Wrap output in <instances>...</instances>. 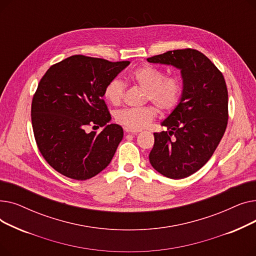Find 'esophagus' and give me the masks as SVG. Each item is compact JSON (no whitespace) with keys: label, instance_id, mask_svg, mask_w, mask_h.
Listing matches in <instances>:
<instances>
[{"label":"esophagus","instance_id":"34e87169","mask_svg":"<svg viewBox=\"0 0 256 256\" xmlns=\"http://www.w3.org/2000/svg\"><path fill=\"white\" fill-rule=\"evenodd\" d=\"M124 130L126 132H130V134H137V132H140V130H132V128H126Z\"/></svg>","mask_w":256,"mask_h":256}]
</instances>
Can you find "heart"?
<instances>
[{"label":"heart","mask_w":256,"mask_h":256,"mask_svg":"<svg viewBox=\"0 0 256 256\" xmlns=\"http://www.w3.org/2000/svg\"><path fill=\"white\" fill-rule=\"evenodd\" d=\"M130 78L145 90L143 102H152L160 111H170L176 108L180 100L182 84L176 76H165L163 70L156 66L145 64L134 70ZM126 85L119 78H112L104 89V96L110 104L118 106L122 102ZM156 115L152 106L140 108H126L115 113L118 124L132 130H141L148 126Z\"/></svg>","instance_id":"obj_1"}]
</instances>
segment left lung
<instances>
[{
  "label": "left lung",
  "mask_w": 256,
  "mask_h": 256,
  "mask_svg": "<svg viewBox=\"0 0 256 256\" xmlns=\"http://www.w3.org/2000/svg\"><path fill=\"white\" fill-rule=\"evenodd\" d=\"M180 70L182 92L178 106L163 121L166 132H154L152 166L162 176L180 180L204 167L219 145L228 120L224 76L202 52L169 50L147 59Z\"/></svg>",
  "instance_id": "obj_1"
}]
</instances>
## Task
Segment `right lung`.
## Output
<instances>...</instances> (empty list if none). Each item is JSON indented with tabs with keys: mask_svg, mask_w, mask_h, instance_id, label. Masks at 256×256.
Returning <instances> with one entry per match:
<instances>
[{
	"mask_svg": "<svg viewBox=\"0 0 256 256\" xmlns=\"http://www.w3.org/2000/svg\"><path fill=\"white\" fill-rule=\"evenodd\" d=\"M130 61L74 55L52 65L33 96L31 118L39 152L63 176L86 180L112 160L124 130L111 124L104 89ZM88 125L102 126L100 134Z\"/></svg>",
	"mask_w": 256,
	"mask_h": 256,
	"instance_id": "right-lung-1",
	"label": "right lung"
}]
</instances>
